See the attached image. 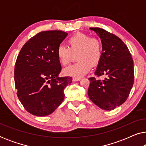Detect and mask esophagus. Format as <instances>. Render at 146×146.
I'll list each match as a JSON object with an SVG mask.
<instances>
[{
  "label": "esophagus",
  "mask_w": 146,
  "mask_h": 146,
  "mask_svg": "<svg viewBox=\"0 0 146 146\" xmlns=\"http://www.w3.org/2000/svg\"><path fill=\"white\" fill-rule=\"evenodd\" d=\"M73 81L74 82H77V81H79L81 80V78L80 77H73Z\"/></svg>",
  "instance_id": "esophagus-1"
}]
</instances>
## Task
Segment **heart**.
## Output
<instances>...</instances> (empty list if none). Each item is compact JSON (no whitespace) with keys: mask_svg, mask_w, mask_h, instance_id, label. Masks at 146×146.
Returning <instances> with one entry per match:
<instances>
[{"mask_svg":"<svg viewBox=\"0 0 146 146\" xmlns=\"http://www.w3.org/2000/svg\"><path fill=\"white\" fill-rule=\"evenodd\" d=\"M68 47L60 45L57 48L56 55L61 64L66 66L72 60L76 54V63L64 70L66 75L80 77L88 72L92 65L98 64L103 56V45L97 38H91L86 34L78 33L67 40Z\"/></svg>","mask_w":146,"mask_h":146,"instance_id":"b5f03b06","label":"heart"}]
</instances>
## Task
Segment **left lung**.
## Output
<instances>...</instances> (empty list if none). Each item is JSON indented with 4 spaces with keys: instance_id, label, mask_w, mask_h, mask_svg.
<instances>
[{
    "instance_id": "1",
    "label": "left lung",
    "mask_w": 146,
    "mask_h": 146,
    "mask_svg": "<svg viewBox=\"0 0 146 146\" xmlns=\"http://www.w3.org/2000/svg\"><path fill=\"white\" fill-rule=\"evenodd\" d=\"M101 38L103 56L94 72L104 79L89 78L88 94L96 105L112 110L124 103L134 81L133 61L124 42L113 34L100 28H90Z\"/></svg>"
}]
</instances>
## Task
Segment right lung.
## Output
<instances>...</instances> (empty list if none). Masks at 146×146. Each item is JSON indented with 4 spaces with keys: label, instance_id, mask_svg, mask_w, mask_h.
Returning a JSON list of instances; mask_svg holds the SVG:
<instances>
[{
    "label": "right lung",
    "instance_id": "obj_1",
    "mask_svg": "<svg viewBox=\"0 0 146 146\" xmlns=\"http://www.w3.org/2000/svg\"><path fill=\"white\" fill-rule=\"evenodd\" d=\"M62 31H43L27 42L15 67L17 96L26 110L36 116L50 114L64 98L72 77H59L61 65L57 48L67 36Z\"/></svg>",
    "mask_w": 146,
    "mask_h": 146
}]
</instances>
